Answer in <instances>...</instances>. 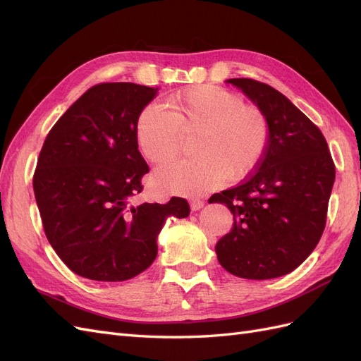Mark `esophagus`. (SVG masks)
<instances>
[{"label": "esophagus", "instance_id": "esophagus-1", "mask_svg": "<svg viewBox=\"0 0 361 361\" xmlns=\"http://www.w3.org/2000/svg\"><path fill=\"white\" fill-rule=\"evenodd\" d=\"M190 204H191V211H200L202 207L204 206V202L200 200V199H192L190 202Z\"/></svg>", "mask_w": 361, "mask_h": 361}]
</instances>
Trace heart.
Masks as SVG:
<instances>
[{
    "mask_svg": "<svg viewBox=\"0 0 361 361\" xmlns=\"http://www.w3.org/2000/svg\"><path fill=\"white\" fill-rule=\"evenodd\" d=\"M145 106L137 117L135 135L143 155L155 164L178 155L182 135L195 133L192 158L169 164L155 174L164 191L199 195L228 176L239 180L264 161L269 145V122L256 105L220 85H191L167 101Z\"/></svg>",
    "mask_w": 361,
    "mask_h": 361,
    "instance_id": "1",
    "label": "heart"
}]
</instances>
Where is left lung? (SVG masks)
I'll list each match as a JSON object with an SVG mask.
<instances>
[{"instance_id":"1","label":"left lung","mask_w":361,"mask_h":361,"mask_svg":"<svg viewBox=\"0 0 361 361\" xmlns=\"http://www.w3.org/2000/svg\"><path fill=\"white\" fill-rule=\"evenodd\" d=\"M269 122L260 166L236 187L214 194L233 214V228L215 245L233 276L267 280L289 274L318 245L336 167L321 129L285 94L251 78H233Z\"/></svg>"}]
</instances>
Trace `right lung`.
<instances>
[{
  "label": "right lung",
  "mask_w": 361,
  "mask_h": 361,
  "mask_svg": "<svg viewBox=\"0 0 361 361\" xmlns=\"http://www.w3.org/2000/svg\"><path fill=\"white\" fill-rule=\"evenodd\" d=\"M158 89L133 82L90 87L52 126L32 176L43 231L69 269L123 281L147 269L167 216L187 218L182 197L141 203L149 166L138 150L137 117Z\"/></svg>",
  "instance_id": "add662e5"
}]
</instances>
